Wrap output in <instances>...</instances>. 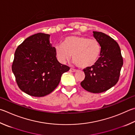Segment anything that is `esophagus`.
<instances>
[{
  "label": "esophagus",
  "instance_id": "esophagus-1",
  "mask_svg": "<svg viewBox=\"0 0 135 135\" xmlns=\"http://www.w3.org/2000/svg\"><path fill=\"white\" fill-rule=\"evenodd\" d=\"M70 72H73V73H75V72H77V70H75V69H73V68H70Z\"/></svg>",
  "mask_w": 135,
  "mask_h": 135
}]
</instances>
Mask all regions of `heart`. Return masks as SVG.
I'll use <instances>...</instances> for the list:
<instances>
[{
  "label": "heart",
  "mask_w": 135,
  "mask_h": 135,
  "mask_svg": "<svg viewBox=\"0 0 135 135\" xmlns=\"http://www.w3.org/2000/svg\"><path fill=\"white\" fill-rule=\"evenodd\" d=\"M101 47L98 41L85 36H69L64 38L62 44L55 46L58 60L64 64L72 55V60L78 67H91L100 57Z\"/></svg>",
  "instance_id": "1"
}]
</instances>
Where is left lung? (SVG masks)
I'll use <instances>...</instances> for the list:
<instances>
[{"mask_svg": "<svg viewBox=\"0 0 135 135\" xmlns=\"http://www.w3.org/2000/svg\"><path fill=\"white\" fill-rule=\"evenodd\" d=\"M93 32L101 46L100 57L94 65L83 70L85 78L80 84L87 91L100 93L116 84L123 64V58L116 41L101 32Z\"/></svg>", "mask_w": 135, "mask_h": 135, "instance_id": "obj_1", "label": "left lung"}]
</instances>
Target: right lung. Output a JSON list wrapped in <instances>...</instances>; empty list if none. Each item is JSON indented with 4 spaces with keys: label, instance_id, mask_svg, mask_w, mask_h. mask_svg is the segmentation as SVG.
Listing matches in <instances>:
<instances>
[{
    "label": "right lung",
    "instance_id": "1",
    "mask_svg": "<svg viewBox=\"0 0 135 135\" xmlns=\"http://www.w3.org/2000/svg\"><path fill=\"white\" fill-rule=\"evenodd\" d=\"M50 35L38 33L29 36L15 52L12 70L22 91L33 97H43L59 84L61 75L70 70L56 57Z\"/></svg>",
    "mask_w": 135,
    "mask_h": 135
}]
</instances>
